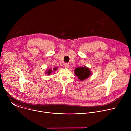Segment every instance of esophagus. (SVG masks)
Segmentation results:
<instances>
[{
  "label": "esophagus",
  "instance_id": "esophagus-1",
  "mask_svg": "<svg viewBox=\"0 0 131 131\" xmlns=\"http://www.w3.org/2000/svg\"><path fill=\"white\" fill-rule=\"evenodd\" d=\"M64 67L65 68H68L69 67V65H68V64L67 63H65V65H64Z\"/></svg>",
  "mask_w": 131,
  "mask_h": 131
}]
</instances>
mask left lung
<instances>
[{"mask_svg":"<svg viewBox=\"0 0 131 131\" xmlns=\"http://www.w3.org/2000/svg\"><path fill=\"white\" fill-rule=\"evenodd\" d=\"M74 73L81 81L88 78L92 74L90 68L86 66H84L83 67H79L75 68L74 70Z\"/></svg>","mask_w":131,"mask_h":131,"instance_id":"obj_1","label":"left lung"}]
</instances>
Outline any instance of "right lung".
<instances>
[{"mask_svg":"<svg viewBox=\"0 0 131 131\" xmlns=\"http://www.w3.org/2000/svg\"><path fill=\"white\" fill-rule=\"evenodd\" d=\"M58 69V67H54L53 69V70L51 68V69H48L46 71V73L47 74H48V75H50V74L52 73V72H54V71H55L56 70H57Z\"/></svg>","mask_w":131,"mask_h":131,"instance_id":"right-lung-1","label":"right lung"}]
</instances>
